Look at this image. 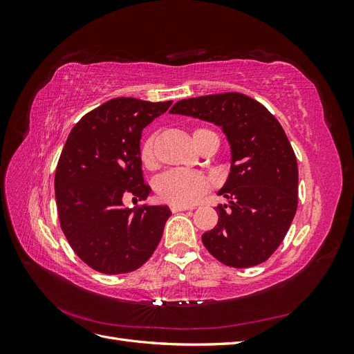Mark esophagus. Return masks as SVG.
Here are the masks:
<instances>
[{
    "mask_svg": "<svg viewBox=\"0 0 354 354\" xmlns=\"http://www.w3.org/2000/svg\"><path fill=\"white\" fill-rule=\"evenodd\" d=\"M195 207H190V205H171V211L173 212H180V211H186V209H194Z\"/></svg>",
    "mask_w": 354,
    "mask_h": 354,
    "instance_id": "obj_1",
    "label": "esophagus"
}]
</instances>
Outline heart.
Here are the masks:
<instances>
[{"label": "heart", "mask_w": 354, "mask_h": 354, "mask_svg": "<svg viewBox=\"0 0 354 354\" xmlns=\"http://www.w3.org/2000/svg\"><path fill=\"white\" fill-rule=\"evenodd\" d=\"M205 133H211L207 128H196L194 131V140L198 145L199 137ZM142 164L146 168H153L156 165L155 138L147 137L140 149ZM159 198L174 203V205H189V203L199 199L209 189V181L202 174L192 173L185 169H173L160 176L155 183Z\"/></svg>", "instance_id": "1"}]
</instances>
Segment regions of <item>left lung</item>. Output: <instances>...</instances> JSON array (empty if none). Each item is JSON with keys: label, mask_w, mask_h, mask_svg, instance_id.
Wrapping results in <instances>:
<instances>
[{"label": "left lung", "mask_w": 354, "mask_h": 354, "mask_svg": "<svg viewBox=\"0 0 354 354\" xmlns=\"http://www.w3.org/2000/svg\"><path fill=\"white\" fill-rule=\"evenodd\" d=\"M171 113L221 127L230 145V173L218 195V223L202 234L212 257L246 269L277 250L298 205L297 158L279 121L242 93L201 95L177 102Z\"/></svg>", "instance_id": "obj_1"}]
</instances>
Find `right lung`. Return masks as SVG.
Masks as SVG:
<instances>
[{
    "label": "right lung",
    "instance_id": "right-lung-1",
    "mask_svg": "<svg viewBox=\"0 0 354 354\" xmlns=\"http://www.w3.org/2000/svg\"><path fill=\"white\" fill-rule=\"evenodd\" d=\"M173 102L118 97L84 115L59 158L55 189L63 233L80 259L106 274L142 267L162 238L167 205L125 208L146 199L140 138L143 128Z\"/></svg>",
    "mask_w": 354,
    "mask_h": 354
}]
</instances>
